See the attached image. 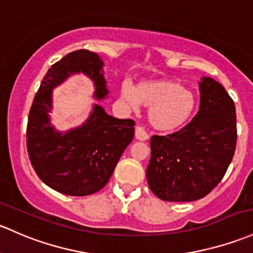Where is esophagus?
<instances>
[{
    "mask_svg": "<svg viewBox=\"0 0 253 253\" xmlns=\"http://www.w3.org/2000/svg\"><path fill=\"white\" fill-rule=\"evenodd\" d=\"M134 135L138 140H147L148 139V133L144 131V128L140 126L135 127L134 131Z\"/></svg>",
    "mask_w": 253,
    "mask_h": 253,
    "instance_id": "obj_1",
    "label": "esophagus"
}]
</instances>
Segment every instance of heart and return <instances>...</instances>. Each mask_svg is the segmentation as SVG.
<instances>
[{"label":"heart","instance_id":"1","mask_svg":"<svg viewBox=\"0 0 253 253\" xmlns=\"http://www.w3.org/2000/svg\"><path fill=\"white\" fill-rule=\"evenodd\" d=\"M121 95L128 104L149 106L150 124L160 131H173L190 119L195 109V97L178 82L158 80L129 86L125 82Z\"/></svg>","mask_w":253,"mask_h":253}]
</instances>
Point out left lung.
Wrapping results in <instances>:
<instances>
[{
    "label": "left lung",
    "mask_w": 253,
    "mask_h": 253,
    "mask_svg": "<svg viewBox=\"0 0 253 253\" xmlns=\"http://www.w3.org/2000/svg\"><path fill=\"white\" fill-rule=\"evenodd\" d=\"M200 108L187 126L153 135L147 169L150 190L165 201H195L222 180L236 147L235 105L211 78L200 82Z\"/></svg>",
    "instance_id": "1"
}]
</instances>
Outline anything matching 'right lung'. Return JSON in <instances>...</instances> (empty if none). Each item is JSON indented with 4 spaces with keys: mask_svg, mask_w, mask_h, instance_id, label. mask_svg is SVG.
<instances>
[{
    "mask_svg": "<svg viewBox=\"0 0 253 253\" xmlns=\"http://www.w3.org/2000/svg\"><path fill=\"white\" fill-rule=\"evenodd\" d=\"M102 66L100 58L87 49L66 54L48 69L29 113L26 147L31 165L44 184L66 195L86 196L102 189L133 139V120L113 118L99 105L79 128L62 134L50 126L52 89L69 75L89 76L97 99L108 94Z\"/></svg>",
    "mask_w": 253,
    "mask_h": 253,
    "instance_id": "right-lung-1",
    "label": "right lung"
}]
</instances>
